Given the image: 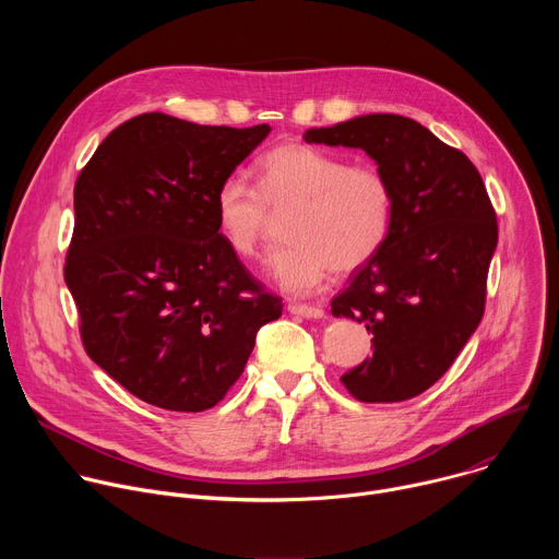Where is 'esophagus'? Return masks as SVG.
<instances>
[{
  "label": "esophagus",
  "instance_id": "obj_1",
  "mask_svg": "<svg viewBox=\"0 0 559 559\" xmlns=\"http://www.w3.org/2000/svg\"><path fill=\"white\" fill-rule=\"evenodd\" d=\"M287 311L300 318H309V321H321L325 318V309L318 307V305H302V302H289Z\"/></svg>",
  "mask_w": 559,
  "mask_h": 559
}]
</instances>
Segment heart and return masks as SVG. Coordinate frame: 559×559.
Wrapping results in <instances>:
<instances>
[{
	"instance_id": "obj_1",
	"label": "heart",
	"mask_w": 559,
	"mask_h": 559,
	"mask_svg": "<svg viewBox=\"0 0 559 559\" xmlns=\"http://www.w3.org/2000/svg\"><path fill=\"white\" fill-rule=\"evenodd\" d=\"M259 188L243 175H227L214 192L216 227L238 257H254L270 210L289 212V243L267 259L270 278L292 296H309L334 272L367 265L384 246L393 223V190L373 164L307 143L270 150L257 168Z\"/></svg>"
}]
</instances>
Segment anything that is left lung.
Instances as JSON below:
<instances>
[{
	"instance_id": "obj_1",
	"label": "left lung",
	"mask_w": 559,
	"mask_h": 559,
	"mask_svg": "<svg viewBox=\"0 0 559 559\" xmlns=\"http://www.w3.org/2000/svg\"><path fill=\"white\" fill-rule=\"evenodd\" d=\"M305 143L360 147L386 175L393 223L382 250L332 300L336 318L373 334V354L341 380L362 403L429 389L485 313L498 223L480 173L431 130L401 115L309 128Z\"/></svg>"
}]
</instances>
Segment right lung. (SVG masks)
<instances>
[{
    "instance_id": "1",
    "label": "right lung",
    "mask_w": 559,
    "mask_h": 559,
    "mask_svg": "<svg viewBox=\"0 0 559 559\" xmlns=\"http://www.w3.org/2000/svg\"><path fill=\"white\" fill-rule=\"evenodd\" d=\"M270 130L145 112L115 128L74 183L63 278L84 347L147 405L214 407L283 311L225 243L212 205Z\"/></svg>"
}]
</instances>
